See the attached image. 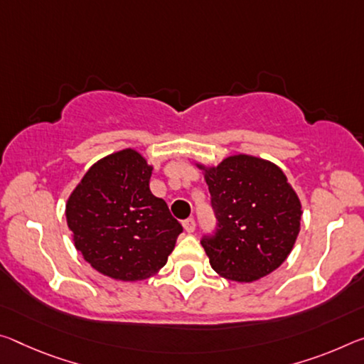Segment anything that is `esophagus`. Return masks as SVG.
I'll list each match as a JSON object with an SVG mask.
<instances>
[{
    "label": "esophagus",
    "instance_id": "esophagus-1",
    "mask_svg": "<svg viewBox=\"0 0 364 364\" xmlns=\"http://www.w3.org/2000/svg\"><path fill=\"white\" fill-rule=\"evenodd\" d=\"M183 228H184V232H186V233H193L194 228H196L194 218H186V220L183 222Z\"/></svg>",
    "mask_w": 364,
    "mask_h": 364
}]
</instances>
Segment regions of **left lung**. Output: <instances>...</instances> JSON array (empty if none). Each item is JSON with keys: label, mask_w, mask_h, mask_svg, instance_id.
<instances>
[{"label": "left lung", "mask_w": 364, "mask_h": 364, "mask_svg": "<svg viewBox=\"0 0 364 364\" xmlns=\"http://www.w3.org/2000/svg\"><path fill=\"white\" fill-rule=\"evenodd\" d=\"M204 173L218 228L203 247L223 279L250 284L279 269L301 225V200L280 166L236 154L218 165L196 164Z\"/></svg>", "instance_id": "left-lung-1"}]
</instances>
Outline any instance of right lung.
Segmentation results:
<instances>
[{
    "label": "right lung",
    "mask_w": 364,
    "mask_h": 364,
    "mask_svg": "<svg viewBox=\"0 0 364 364\" xmlns=\"http://www.w3.org/2000/svg\"><path fill=\"white\" fill-rule=\"evenodd\" d=\"M152 165L134 149L95 161L66 200L76 250L97 272L121 282L157 275L183 227L149 188Z\"/></svg>",
    "instance_id": "add662e5"
}]
</instances>
